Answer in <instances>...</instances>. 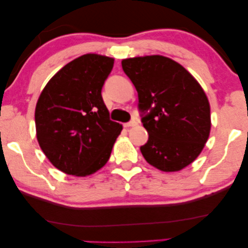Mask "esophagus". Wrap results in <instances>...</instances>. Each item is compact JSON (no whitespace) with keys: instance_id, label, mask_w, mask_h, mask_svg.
<instances>
[{"instance_id":"obj_1","label":"esophagus","mask_w":248,"mask_h":248,"mask_svg":"<svg viewBox=\"0 0 248 248\" xmlns=\"http://www.w3.org/2000/svg\"><path fill=\"white\" fill-rule=\"evenodd\" d=\"M137 125V122L135 121V120H132V121H129V122H127V123H125L124 124V127H126V128H128V127H133V126H136Z\"/></svg>"}]
</instances>
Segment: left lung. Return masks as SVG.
<instances>
[{
    "mask_svg": "<svg viewBox=\"0 0 248 248\" xmlns=\"http://www.w3.org/2000/svg\"><path fill=\"white\" fill-rule=\"evenodd\" d=\"M122 68L139 94L148 140L140 152L162 171H178L200 155L211 129L203 89L186 69L164 56L124 59Z\"/></svg>",
    "mask_w": 248,
    "mask_h": 248,
    "instance_id": "1",
    "label": "left lung"
}]
</instances>
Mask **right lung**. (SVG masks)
Here are the masks:
<instances>
[{
    "label": "right lung",
    "mask_w": 248,
    "mask_h": 248,
    "mask_svg": "<svg viewBox=\"0 0 248 248\" xmlns=\"http://www.w3.org/2000/svg\"><path fill=\"white\" fill-rule=\"evenodd\" d=\"M114 59L87 54L67 63L44 88L36 104L37 140L57 169L72 176L107 164L122 125L109 120L102 88Z\"/></svg>",
    "instance_id": "1"
}]
</instances>
